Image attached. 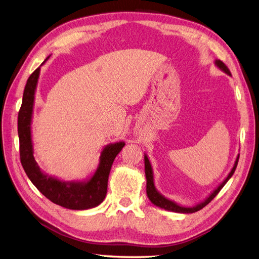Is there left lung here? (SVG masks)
<instances>
[{
	"label": "left lung",
	"instance_id": "1",
	"mask_svg": "<svg viewBox=\"0 0 259 259\" xmlns=\"http://www.w3.org/2000/svg\"><path fill=\"white\" fill-rule=\"evenodd\" d=\"M214 64L219 69H221L222 72H225L228 75H231V73H230V71H229V68L225 65V63L221 62L220 60H215L214 61ZM239 157H240V155H237V157L235 159L234 165H233V167L231 169V171H230V173L228 174V177L222 181V183H220L218 185V187L215 188V190H213L204 200H202L201 202H199V204L195 205L193 207H184V206H181V205L177 204L176 201H173L171 199H167L166 197L163 196L161 193H159L157 191V188L155 186V182H153L152 167H151V164H150V161H149L148 157H147V155L145 153L144 159H145V174H146V180H147V183H146V185H147V187H146L147 196H148L149 200L152 202L153 205L157 206V207L162 208V209H165V210H167V211H173V212H179V213H193V212H196V211L200 210V209L204 208L206 205H208L209 202H210L217 196V195H218V193L221 191V188L227 184V182L230 179H231V177L233 176V173H234V171L236 169L237 162H239Z\"/></svg>",
	"mask_w": 259,
	"mask_h": 259
}]
</instances>
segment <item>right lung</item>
<instances>
[{"mask_svg":"<svg viewBox=\"0 0 259 259\" xmlns=\"http://www.w3.org/2000/svg\"><path fill=\"white\" fill-rule=\"evenodd\" d=\"M49 58L50 57H48L42 64H45ZM39 75L40 67L28 78L23 95L22 107L18 113L17 124L20 162L31 183L54 204L67 209H73V210H85V209L95 208L99 206L106 198L111 166L125 143L117 142L104 147L101 151L97 170L87 180L63 181L45 173L34 159L31 137L34 95H36Z\"/></svg>","mask_w":259,"mask_h":259,"instance_id":"add662e5","label":"right lung"}]
</instances>
